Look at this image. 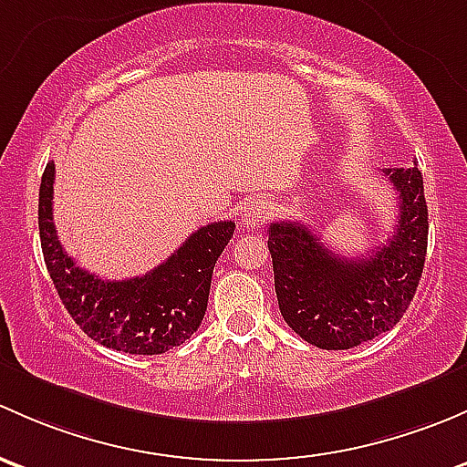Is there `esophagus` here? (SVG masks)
Here are the masks:
<instances>
[{
    "mask_svg": "<svg viewBox=\"0 0 467 467\" xmlns=\"http://www.w3.org/2000/svg\"><path fill=\"white\" fill-rule=\"evenodd\" d=\"M272 218V204L265 200H256V202H249L247 206L243 209V224L244 227H261L265 224L267 220Z\"/></svg>",
    "mask_w": 467,
    "mask_h": 467,
    "instance_id": "34e87169",
    "label": "esophagus"
}]
</instances>
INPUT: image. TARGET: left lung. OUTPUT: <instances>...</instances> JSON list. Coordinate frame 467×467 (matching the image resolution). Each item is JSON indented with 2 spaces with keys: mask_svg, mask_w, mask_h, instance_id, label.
Returning <instances> with one entry per match:
<instances>
[{
  "mask_svg": "<svg viewBox=\"0 0 467 467\" xmlns=\"http://www.w3.org/2000/svg\"><path fill=\"white\" fill-rule=\"evenodd\" d=\"M398 193L396 229L367 258H341L301 223L269 224L274 287L285 324L307 344L346 350L387 333L416 295L427 254L418 166L384 168Z\"/></svg>",
  "mask_w": 467,
  "mask_h": 467,
  "instance_id": "obj_1",
  "label": "left lung"
}]
</instances>
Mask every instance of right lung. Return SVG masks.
Segmentation results:
<instances>
[{
    "label": "right lung",
    "mask_w": 467,
    "mask_h": 467,
    "mask_svg": "<svg viewBox=\"0 0 467 467\" xmlns=\"http://www.w3.org/2000/svg\"><path fill=\"white\" fill-rule=\"evenodd\" d=\"M54 161L40 184L37 224L47 269L71 319L99 344L132 355H160L184 344L204 319L215 261L235 223H213L191 234L180 249L143 276L108 281L76 265L54 224Z\"/></svg>",
    "instance_id": "add662e5"
}]
</instances>
